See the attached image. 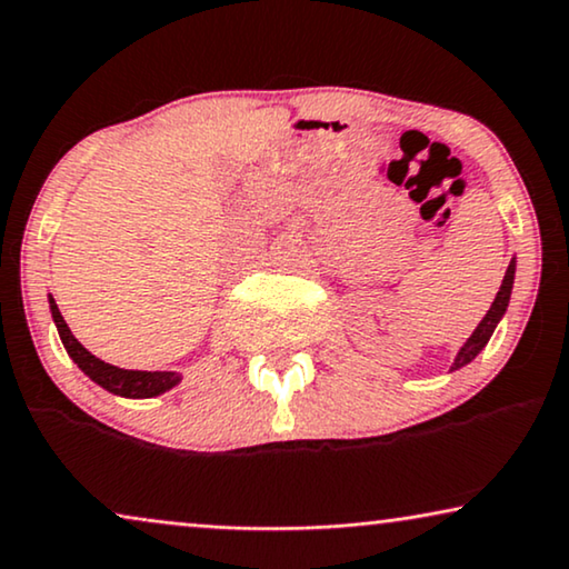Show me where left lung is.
Returning a JSON list of instances; mask_svg holds the SVG:
<instances>
[{"label":"left lung","instance_id":"1","mask_svg":"<svg viewBox=\"0 0 569 569\" xmlns=\"http://www.w3.org/2000/svg\"><path fill=\"white\" fill-rule=\"evenodd\" d=\"M512 282H516V259L510 261L508 271H505V277H502V284H500V292H497L495 302H492V306H489L487 316L481 318L479 326H477V329H473L471 337L463 341V347H461V349H458L456 360H453V365H450V372H453V370H461L463 365H469V362L473 360V357H477V355L481 352V349L487 347L489 337H492L495 329H497V323L502 321L505 310H508V306H510Z\"/></svg>","mask_w":569,"mask_h":569}]
</instances>
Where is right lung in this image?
I'll use <instances>...</instances> for the list:
<instances>
[{
  "instance_id": "1",
  "label": "right lung",
  "mask_w": 569,
  "mask_h": 569,
  "mask_svg": "<svg viewBox=\"0 0 569 569\" xmlns=\"http://www.w3.org/2000/svg\"><path fill=\"white\" fill-rule=\"evenodd\" d=\"M49 308L67 355L72 357L77 368H80L92 383L106 388V391L123 396V399H152V396L166 393L173 386L181 383V372H173V370H123V368H116V365L98 360V357L90 355L88 349L74 339V333L69 331L67 321L61 318L57 308V300H53L51 295H49Z\"/></svg>"
}]
</instances>
